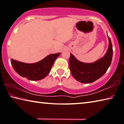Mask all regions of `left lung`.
Here are the masks:
<instances>
[{
    "instance_id": "obj_1",
    "label": "left lung",
    "mask_w": 124,
    "mask_h": 124,
    "mask_svg": "<svg viewBox=\"0 0 124 124\" xmlns=\"http://www.w3.org/2000/svg\"><path fill=\"white\" fill-rule=\"evenodd\" d=\"M109 47L102 58L93 63L87 64L79 62L70 54L69 68L74 78L79 82L89 84L101 78L110 66L113 57V46L108 37Z\"/></svg>"
}]
</instances>
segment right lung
I'll use <instances>...</instances> for the list:
<instances>
[{"label":"right lung","mask_w":124,"mask_h":124,"mask_svg":"<svg viewBox=\"0 0 124 124\" xmlns=\"http://www.w3.org/2000/svg\"><path fill=\"white\" fill-rule=\"evenodd\" d=\"M60 53L50 54L33 64H27L11 59V64L18 74L30 80L37 81L44 78L50 72L56 58Z\"/></svg>","instance_id":"add662e5"}]
</instances>
